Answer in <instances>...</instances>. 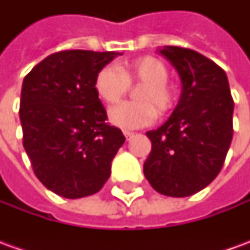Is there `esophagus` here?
<instances>
[{"label":"esophagus","instance_id":"obj_1","mask_svg":"<svg viewBox=\"0 0 250 250\" xmlns=\"http://www.w3.org/2000/svg\"><path fill=\"white\" fill-rule=\"evenodd\" d=\"M123 134H125V139L128 141V139H131L132 136H134V132H130V131H123Z\"/></svg>","mask_w":250,"mask_h":250}]
</instances>
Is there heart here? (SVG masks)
Returning a JSON list of instances; mask_svg holds the SVG:
<instances>
[{
  "instance_id": "obj_1",
  "label": "heart",
  "mask_w": 250,
  "mask_h": 250,
  "mask_svg": "<svg viewBox=\"0 0 250 250\" xmlns=\"http://www.w3.org/2000/svg\"><path fill=\"white\" fill-rule=\"evenodd\" d=\"M168 69L159 59L142 56L125 62L115 68L105 65L95 76L93 88L103 102L114 104L125 96L130 84L142 83L136 99L141 102H125L109 109V122L123 130H135L151 125L161 115L173 109L177 91L167 82Z\"/></svg>"
}]
</instances>
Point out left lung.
I'll list each match as a JSON object with an SVG mask.
<instances>
[{"instance_id": "obj_1", "label": "left lung", "mask_w": 250, "mask_h": 250, "mask_svg": "<svg viewBox=\"0 0 250 250\" xmlns=\"http://www.w3.org/2000/svg\"><path fill=\"white\" fill-rule=\"evenodd\" d=\"M178 72L182 93L167 122L146 135L151 152L143 173L152 188L188 197L211 184L233 138V109L225 71L198 52L181 46L159 51Z\"/></svg>"}]
</instances>
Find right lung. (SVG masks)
Masks as SVG:
<instances>
[{"instance_id":"add662e5","label":"right lung","mask_w":250,"mask_h":250,"mask_svg":"<svg viewBox=\"0 0 250 250\" xmlns=\"http://www.w3.org/2000/svg\"><path fill=\"white\" fill-rule=\"evenodd\" d=\"M116 52L73 49L45 57L25 76L20 120L36 177L64 198L98 193L125 138L105 123L95 76Z\"/></svg>"}]
</instances>
